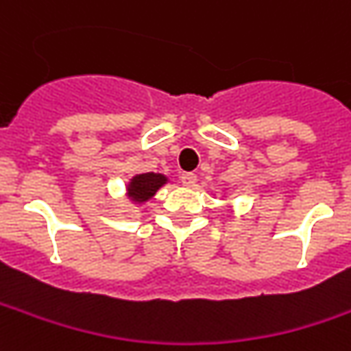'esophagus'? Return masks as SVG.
<instances>
[{
    "label": "esophagus",
    "mask_w": 351,
    "mask_h": 351,
    "mask_svg": "<svg viewBox=\"0 0 351 351\" xmlns=\"http://www.w3.org/2000/svg\"><path fill=\"white\" fill-rule=\"evenodd\" d=\"M180 180H182V184L190 188V186H194L195 182H197V176H195L194 173H182V175H180Z\"/></svg>",
    "instance_id": "esophagus-1"
}]
</instances>
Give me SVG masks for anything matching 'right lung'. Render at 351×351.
<instances>
[{
    "label": "right lung",
    "instance_id": "right-lung-1",
    "mask_svg": "<svg viewBox=\"0 0 351 351\" xmlns=\"http://www.w3.org/2000/svg\"><path fill=\"white\" fill-rule=\"evenodd\" d=\"M167 182V176L156 175V173H145V175H136L130 184H128V197L136 202V204H142L147 202L152 195H156V192L161 186Z\"/></svg>",
    "mask_w": 351,
    "mask_h": 351
}]
</instances>
